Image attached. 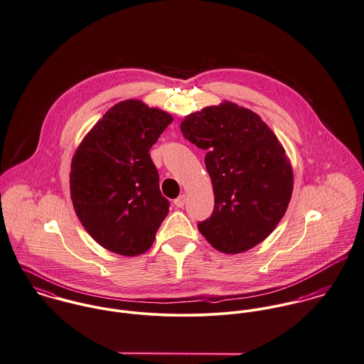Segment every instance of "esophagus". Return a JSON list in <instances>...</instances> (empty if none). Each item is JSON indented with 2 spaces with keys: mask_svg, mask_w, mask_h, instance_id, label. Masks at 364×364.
Here are the masks:
<instances>
[{
  "mask_svg": "<svg viewBox=\"0 0 364 364\" xmlns=\"http://www.w3.org/2000/svg\"><path fill=\"white\" fill-rule=\"evenodd\" d=\"M186 201H187V197H186L184 194H181L180 197H177V198L174 200V205H176L177 208H183V206L186 205Z\"/></svg>",
  "mask_w": 364,
  "mask_h": 364,
  "instance_id": "obj_1",
  "label": "esophagus"
}]
</instances>
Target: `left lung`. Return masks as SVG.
<instances>
[{"mask_svg": "<svg viewBox=\"0 0 364 364\" xmlns=\"http://www.w3.org/2000/svg\"><path fill=\"white\" fill-rule=\"evenodd\" d=\"M181 132L206 152L215 208L198 223L205 239L226 254L267 239L293 191L291 166L277 135L254 112L230 102L191 113Z\"/></svg>", "mask_w": 364, "mask_h": 364, "instance_id": "obj_1", "label": "left lung"}]
</instances>
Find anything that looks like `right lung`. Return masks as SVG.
Segmentation results:
<instances>
[{"instance_id": "obj_1", "label": "right lung", "mask_w": 364, "mask_h": 364, "mask_svg": "<svg viewBox=\"0 0 364 364\" xmlns=\"http://www.w3.org/2000/svg\"><path fill=\"white\" fill-rule=\"evenodd\" d=\"M171 116L139 100L112 107L82 141L71 163L70 190L86 232L120 255L151 248L168 213L149 149Z\"/></svg>"}]
</instances>
